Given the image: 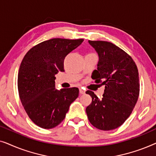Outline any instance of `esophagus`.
<instances>
[{
	"instance_id": "obj_1",
	"label": "esophagus",
	"mask_w": 156,
	"mask_h": 156,
	"mask_svg": "<svg viewBox=\"0 0 156 156\" xmlns=\"http://www.w3.org/2000/svg\"><path fill=\"white\" fill-rule=\"evenodd\" d=\"M80 93L81 94H84L85 93V91L82 89H80Z\"/></svg>"
}]
</instances>
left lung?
<instances>
[{"label":"left lung","instance_id":"left-lung-1","mask_svg":"<svg viewBox=\"0 0 156 156\" xmlns=\"http://www.w3.org/2000/svg\"><path fill=\"white\" fill-rule=\"evenodd\" d=\"M89 43L99 58L94 80L105 85V89L101 100L93 91H86L92 98L86 112L94 126L110 131L125 122L137 102L140 91L138 68L129 54L112 42L89 40Z\"/></svg>","mask_w":156,"mask_h":156}]
</instances>
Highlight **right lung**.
I'll return each instance as SVG.
<instances>
[{"label": "right lung", "instance_id": "right-lung-1", "mask_svg": "<svg viewBox=\"0 0 156 156\" xmlns=\"http://www.w3.org/2000/svg\"><path fill=\"white\" fill-rule=\"evenodd\" d=\"M83 39L53 38L36 44L26 53L18 75L19 97L31 121L42 129L56 127L79 96L76 87L55 89V74L63 72L67 55Z\"/></svg>", "mask_w": 156, "mask_h": 156}]
</instances>
